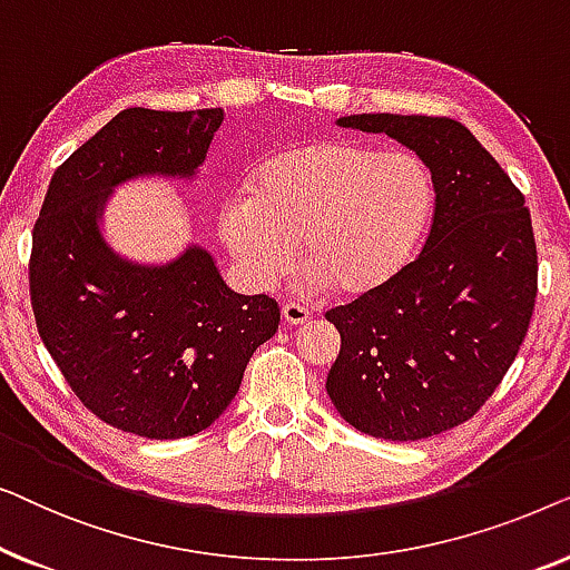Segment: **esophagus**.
I'll use <instances>...</instances> for the list:
<instances>
[{"instance_id":"obj_1","label":"esophagus","mask_w":570,"mask_h":570,"mask_svg":"<svg viewBox=\"0 0 570 570\" xmlns=\"http://www.w3.org/2000/svg\"><path fill=\"white\" fill-rule=\"evenodd\" d=\"M311 318V311L298 306V303H285L283 306V322L291 324V326H301L306 324Z\"/></svg>"}]
</instances>
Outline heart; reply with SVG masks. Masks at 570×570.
Segmentation results:
<instances>
[{
  "label": "heart",
  "instance_id": "obj_1",
  "mask_svg": "<svg viewBox=\"0 0 570 570\" xmlns=\"http://www.w3.org/2000/svg\"><path fill=\"white\" fill-rule=\"evenodd\" d=\"M433 178L407 150L322 139L264 160L225 199L217 228L248 287L264 291L298 256L311 291L365 298L394 283L433 215Z\"/></svg>",
  "mask_w": 570,
  "mask_h": 570
}]
</instances>
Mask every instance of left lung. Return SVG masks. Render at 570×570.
Masks as SVG:
<instances>
[{
  "instance_id": "8db88e82",
  "label": "left lung",
  "mask_w": 570,
  "mask_h": 570,
  "mask_svg": "<svg viewBox=\"0 0 570 570\" xmlns=\"http://www.w3.org/2000/svg\"><path fill=\"white\" fill-rule=\"evenodd\" d=\"M431 170L423 252L379 293L332 308L342 347L326 394L373 439L420 441L470 420L511 368L537 298L532 217L493 155L443 116L353 114Z\"/></svg>"
}]
</instances>
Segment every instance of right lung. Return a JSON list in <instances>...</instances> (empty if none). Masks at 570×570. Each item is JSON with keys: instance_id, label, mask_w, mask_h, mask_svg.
I'll return each mask as SVG.
<instances>
[{"instance_id": "right-lung-1", "label": "right lung", "mask_w": 570, "mask_h": 570, "mask_svg": "<svg viewBox=\"0 0 570 570\" xmlns=\"http://www.w3.org/2000/svg\"><path fill=\"white\" fill-rule=\"evenodd\" d=\"M223 116L116 114L53 170L33 228L30 303L46 350L92 415L145 439L213 425L279 324L277 301L233 293L207 248L142 264L104 233L116 186L145 176L191 181Z\"/></svg>"}]
</instances>
